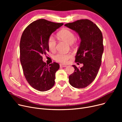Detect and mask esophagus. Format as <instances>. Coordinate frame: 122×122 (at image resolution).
Segmentation results:
<instances>
[{
	"label": "esophagus",
	"mask_w": 122,
	"mask_h": 122,
	"mask_svg": "<svg viewBox=\"0 0 122 122\" xmlns=\"http://www.w3.org/2000/svg\"><path fill=\"white\" fill-rule=\"evenodd\" d=\"M60 66L61 67H66L67 66L66 65H65V64H60Z\"/></svg>",
	"instance_id": "obj_1"
}]
</instances>
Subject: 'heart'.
I'll list each match as a JSON object with an SVG mask.
<instances>
[{
	"instance_id": "obj_1",
	"label": "heart",
	"mask_w": 122,
	"mask_h": 122,
	"mask_svg": "<svg viewBox=\"0 0 122 122\" xmlns=\"http://www.w3.org/2000/svg\"><path fill=\"white\" fill-rule=\"evenodd\" d=\"M58 36L62 40L67 42L69 44L73 43L76 40V36L75 34L72 31L67 29H63L60 30ZM47 45L49 50L51 51H53L56 49V41L55 38L50 36L48 39ZM72 57V54L71 53L64 54L62 53H58L54 56V59L56 61L62 63H65L67 62L69 59Z\"/></svg>"
}]
</instances>
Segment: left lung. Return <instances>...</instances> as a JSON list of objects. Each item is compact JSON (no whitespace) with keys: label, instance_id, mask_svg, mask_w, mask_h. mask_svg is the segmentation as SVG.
<instances>
[{"label":"left lung","instance_id":"left-lung-1","mask_svg":"<svg viewBox=\"0 0 122 122\" xmlns=\"http://www.w3.org/2000/svg\"><path fill=\"white\" fill-rule=\"evenodd\" d=\"M77 33L81 40L75 57V62L83 66L75 68L69 76L70 84L78 88H85L94 80L101 64L103 52V36L97 25L88 19H81L65 25Z\"/></svg>","mask_w":122,"mask_h":122}]
</instances>
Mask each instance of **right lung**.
Segmentation results:
<instances>
[{
	"label": "right lung",
	"instance_id": "add662e5",
	"mask_svg": "<svg viewBox=\"0 0 122 122\" xmlns=\"http://www.w3.org/2000/svg\"><path fill=\"white\" fill-rule=\"evenodd\" d=\"M63 25L39 19L28 25L21 36L20 61L24 75L30 85L38 91H47L54 85L59 64L53 62L48 65L42 61V55L49 51L48 37Z\"/></svg>",
	"mask_w": 122,
	"mask_h": 122
}]
</instances>
